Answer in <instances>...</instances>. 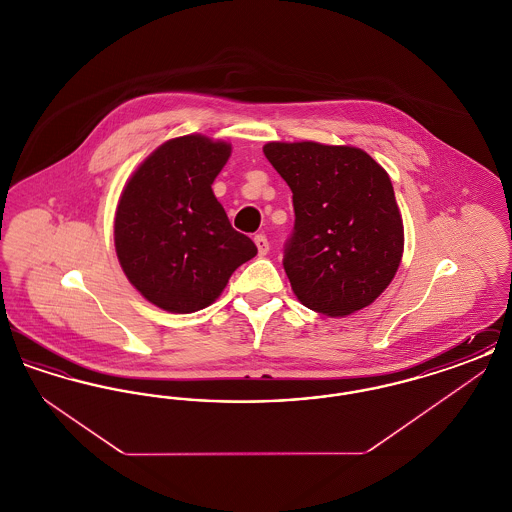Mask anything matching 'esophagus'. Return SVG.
Here are the masks:
<instances>
[{
  "mask_svg": "<svg viewBox=\"0 0 512 512\" xmlns=\"http://www.w3.org/2000/svg\"><path fill=\"white\" fill-rule=\"evenodd\" d=\"M255 245H257V249H259V255H261V257H263V255H267V253H268L267 236H263V234H257V236H255Z\"/></svg>",
  "mask_w": 512,
  "mask_h": 512,
  "instance_id": "obj_1",
  "label": "esophagus"
}]
</instances>
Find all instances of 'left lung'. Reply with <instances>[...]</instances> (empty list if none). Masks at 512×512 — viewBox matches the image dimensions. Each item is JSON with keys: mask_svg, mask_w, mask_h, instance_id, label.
<instances>
[{"mask_svg": "<svg viewBox=\"0 0 512 512\" xmlns=\"http://www.w3.org/2000/svg\"><path fill=\"white\" fill-rule=\"evenodd\" d=\"M270 165L293 194L284 270L297 299L326 317L370 305L403 257V220L390 176L359 147L270 142Z\"/></svg>", "mask_w": 512, "mask_h": 512, "instance_id": "8db88e82", "label": "left lung"}]
</instances>
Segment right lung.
Returning <instances> with one entry per match:
<instances>
[{
    "label": "right lung",
    "mask_w": 512,
    "mask_h": 512,
    "mask_svg": "<svg viewBox=\"0 0 512 512\" xmlns=\"http://www.w3.org/2000/svg\"><path fill=\"white\" fill-rule=\"evenodd\" d=\"M232 147L201 134L157 147L122 190L115 249L130 284L169 313L209 307L257 247L232 228L211 184Z\"/></svg>",
    "instance_id": "obj_1"
}]
</instances>
